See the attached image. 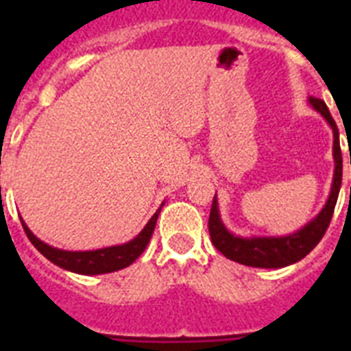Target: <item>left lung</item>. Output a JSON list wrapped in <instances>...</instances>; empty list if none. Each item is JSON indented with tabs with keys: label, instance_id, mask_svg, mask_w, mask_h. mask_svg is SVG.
<instances>
[{
	"label": "left lung",
	"instance_id": "obj_1",
	"mask_svg": "<svg viewBox=\"0 0 351 351\" xmlns=\"http://www.w3.org/2000/svg\"><path fill=\"white\" fill-rule=\"evenodd\" d=\"M311 106L326 118L328 123L333 129V158H335V175H333V186L326 206L322 209L315 220L302 228L300 231L288 237H264V239H240L234 237L226 230L224 224L220 222L219 208H217V197L213 198L211 213H209V234L211 242L217 250L230 261L244 264L251 267H284L293 264V262L304 258L326 233L328 226L332 222L333 209L337 204L339 189L343 182V154H341V143H339V129L335 120L328 111L326 104L319 98H310Z\"/></svg>",
	"mask_w": 351,
	"mask_h": 351
}]
</instances>
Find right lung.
I'll list each match as a JSON object with an SVG mask.
<instances>
[{"label":"right lung","mask_w":351,"mask_h":351,"mask_svg":"<svg viewBox=\"0 0 351 351\" xmlns=\"http://www.w3.org/2000/svg\"><path fill=\"white\" fill-rule=\"evenodd\" d=\"M162 209V208H160ZM160 209L151 217L147 226L143 228L142 233L138 234L136 239L121 245H112V247H104V250L96 251H63L51 247V245L43 244L40 239H36L30 230L23 224V230L29 237V240L34 244V247L40 251L41 255L54 262L56 266L69 269V271L82 273V275H100V273H111L118 271L121 267H127L129 264L136 261L138 256L142 255L143 250L147 247L149 240L153 237L156 219H158Z\"/></svg>","instance_id":"right-lung-1"}]
</instances>
